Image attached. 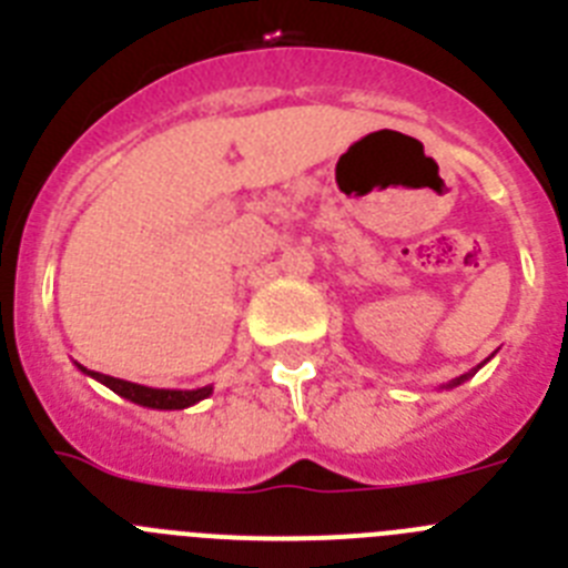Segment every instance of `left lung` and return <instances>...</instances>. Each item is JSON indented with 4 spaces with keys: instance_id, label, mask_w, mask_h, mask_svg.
Listing matches in <instances>:
<instances>
[{
    "instance_id": "8db88e82",
    "label": "left lung",
    "mask_w": 568,
    "mask_h": 568,
    "mask_svg": "<svg viewBox=\"0 0 568 568\" xmlns=\"http://www.w3.org/2000/svg\"><path fill=\"white\" fill-rule=\"evenodd\" d=\"M486 361H489V358H486ZM486 361H484V364H486ZM484 364H478V366H475V369H471V373H466V375H460V378H455V381H449V384H446V389H453V386H460V384H464V381H469V378H471V375H475V373H478V369H480V366H484Z\"/></svg>"
}]
</instances>
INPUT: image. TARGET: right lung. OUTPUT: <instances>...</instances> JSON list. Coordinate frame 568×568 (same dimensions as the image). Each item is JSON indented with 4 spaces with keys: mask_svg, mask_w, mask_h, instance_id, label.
<instances>
[{
    "mask_svg": "<svg viewBox=\"0 0 568 568\" xmlns=\"http://www.w3.org/2000/svg\"><path fill=\"white\" fill-rule=\"evenodd\" d=\"M84 375H90L93 381L104 384L108 389H113L115 395L133 400L139 406H148V409H187V406L199 404V400L210 398L213 395V386H199V389H155V386L133 384V381L113 378V375L93 373L88 366L77 364Z\"/></svg>",
    "mask_w": 568,
    "mask_h": 568,
    "instance_id": "right-lung-1",
    "label": "right lung"
}]
</instances>
